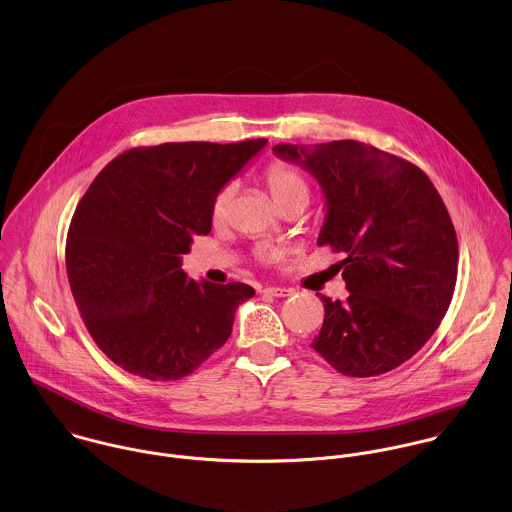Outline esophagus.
<instances>
[{"mask_svg":"<svg viewBox=\"0 0 512 512\" xmlns=\"http://www.w3.org/2000/svg\"><path fill=\"white\" fill-rule=\"evenodd\" d=\"M261 293L271 295V297H279V299L293 295V291H291V289H285V287H265Z\"/></svg>","mask_w":512,"mask_h":512,"instance_id":"1","label":"esophagus"}]
</instances>
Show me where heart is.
Here are the masks:
<instances>
[{"label":"heart","mask_w":512,"mask_h":512,"mask_svg":"<svg viewBox=\"0 0 512 512\" xmlns=\"http://www.w3.org/2000/svg\"><path fill=\"white\" fill-rule=\"evenodd\" d=\"M263 180L267 184V190L273 198V202L277 204V207L285 202H291V200H303L308 202V194H310V186H308L307 178L303 176V172H299L297 168L285 164V162H273L265 174H263ZM233 200V186L227 184L223 186L213 202H211V219L215 223H221L227 213H229V205ZM273 253L265 255V259H271Z\"/></svg>","instance_id":"obj_1"}]
</instances>
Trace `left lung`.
<instances>
[{
    "label": "left lung",
    "instance_id": "1",
    "mask_svg": "<svg viewBox=\"0 0 512 512\" xmlns=\"http://www.w3.org/2000/svg\"><path fill=\"white\" fill-rule=\"evenodd\" d=\"M322 188L326 215L318 245L344 253V303H324L310 344L344 376L386 374L437 330L457 281V235L431 180L408 160L356 140L277 144Z\"/></svg>",
    "mask_w": 512,
    "mask_h": 512
}]
</instances>
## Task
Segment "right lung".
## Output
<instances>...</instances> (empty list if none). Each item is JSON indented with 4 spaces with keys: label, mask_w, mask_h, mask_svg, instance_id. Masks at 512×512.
Returning a JSON list of instances; mask_svg holds the SVG:
<instances>
[{
    "label": "right lung",
    "mask_w": 512,
    "mask_h": 512,
    "mask_svg": "<svg viewBox=\"0 0 512 512\" xmlns=\"http://www.w3.org/2000/svg\"><path fill=\"white\" fill-rule=\"evenodd\" d=\"M267 140L166 142L108 162L73 215L67 277L104 354L152 382L192 374L255 295L245 283H196L182 255L211 231L215 194Z\"/></svg>",
    "instance_id": "add662e5"
}]
</instances>
